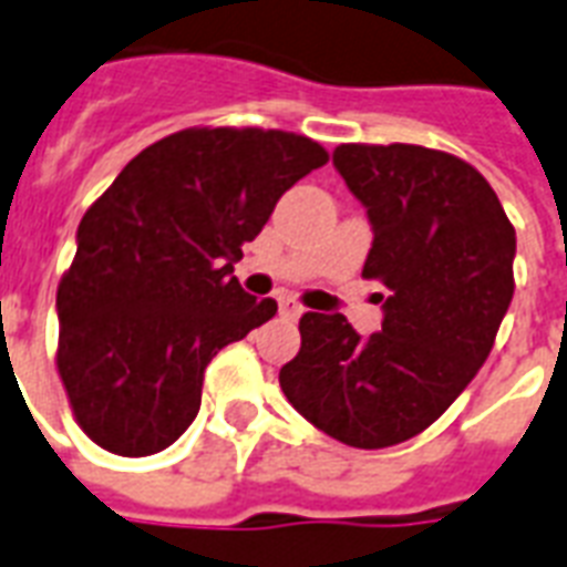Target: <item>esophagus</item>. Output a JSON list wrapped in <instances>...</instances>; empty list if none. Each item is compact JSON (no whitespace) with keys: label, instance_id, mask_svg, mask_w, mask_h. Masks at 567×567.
Returning <instances> with one entry per match:
<instances>
[{"label":"esophagus","instance_id":"obj_1","mask_svg":"<svg viewBox=\"0 0 567 567\" xmlns=\"http://www.w3.org/2000/svg\"><path fill=\"white\" fill-rule=\"evenodd\" d=\"M301 313H305V307L298 305L296 298H280V316H287V319H298Z\"/></svg>","mask_w":567,"mask_h":567}]
</instances>
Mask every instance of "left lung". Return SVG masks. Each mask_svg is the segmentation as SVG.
Segmentation results:
<instances>
[{
	"label": "left lung",
	"mask_w": 567,
	"mask_h": 567,
	"mask_svg": "<svg viewBox=\"0 0 567 567\" xmlns=\"http://www.w3.org/2000/svg\"><path fill=\"white\" fill-rule=\"evenodd\" d=\"M333 168L372 224L363 278L381 331L305 313L280 390L319 432L358 450L414 437L458 399L515 296V227L480 171L420 144H340Z\"/></svg>",
	"instance_id": "obj_1"
}]
</instances>
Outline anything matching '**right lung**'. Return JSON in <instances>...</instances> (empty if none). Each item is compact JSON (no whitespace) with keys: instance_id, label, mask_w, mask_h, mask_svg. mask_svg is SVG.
Instances as JSON below:
<instances>
[{"instance_id":"obj_1","label":"right lung","mask_w":567,"mask_h":567,"mask_svg":"<svg viewBox=\"0 0 567 567\" xmlns=\"http://www.w3.org/2000/svg\"><path fill=\"white\" fill-rule=\"evenodd\" d=\"M324 162L307 135L192 126L144 147L91 204L55 298V363L96 446L142 458L192 425L206 363L278 313L234 278L243 245Z\"/></svg>"}]
</instances>
